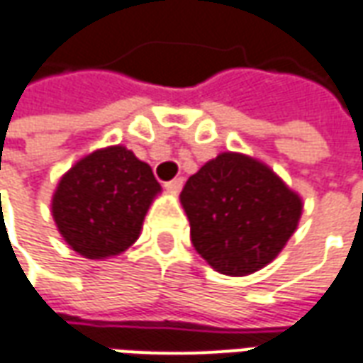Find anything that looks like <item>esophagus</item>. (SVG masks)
Instances as JSON below:
<instances>
[{
    "label": "esophagus",
    "instance_id": "esophagus-1",
    "mask_svg": "<svg viewBox=\"0 0 363 363\" xmlns=\"http://www.w3.org/2000/svg\"><path fill=\"white\" fill-rule=\"evenodd\" d=\"M182 184H184L182 179H173V181H169L164 184V189L169 190V192H173V194H177V192H181Z\"/></svg>",
    "mask_w": 363,
    "mask_h": 363
}]
</instances>
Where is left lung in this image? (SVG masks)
<instances>
[{
  "label": "left lung",
  "mask_w": 363,
  "mask_h": 363,
  "mask_svg": "<svg viewBox=\"0 0 363 363\" xmlns=\"http://www.w3.org/2000/svg\"><path fill=\"white\" fill-rule=\"evenodd\" d=\"M194 250L218 273L243 277L263 269L295 234L303 200L265 163L220 153L181 192Z\"/></svg>",
  "instance_id": "1"
}]
</instances>
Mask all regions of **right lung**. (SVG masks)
Instances as JSON below:
<instances>
[{
  "label": "right lung",
  "instance_id": "right-lung-1",
  "mask_svg": "<svg viewBox=\"0 0 363 363\" xmlns=\"http://www.w3.org/2000/svg\"><path fill=\"white\" fill-rule=\"evenodd\" d=\"M159 192L149 164L125 147L111 145L82 157L60 177L50 212L78 255L108 259L135 243Z\"/></svg>",
  "mask_w": 363,
  "mask_h": 363
}]
</instances>
